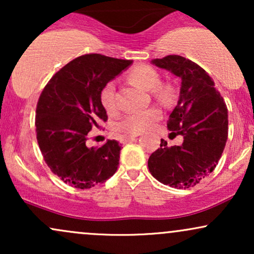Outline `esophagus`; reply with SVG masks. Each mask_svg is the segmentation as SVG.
<instances>
[{
  "mask_svg": "<svg viewBox=\"0 0 254 254\" xmlns=\"http://www.w3.org/2000/svg\"><path fill=\"white\" fill-rule=\"evenodd\" d=\"M138 136H139V133H135V135H127V136L124 137L123 141H124V142H130L131 139L136 138V137H138Z\"/></svg>",
  "mask_w": 254,
  "mask_h": 254,
  "instance_id": "obj_1",
  "label": "esophagus"
}]
</instances>
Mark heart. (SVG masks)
<instances>
[{
	"instance_id": "b5f03b06",
	"label": "heart",
	"mask_w": 254,
	"mask_h": 254,
	"mask_svg": "<svg viewBox=\"0 0 254 254\" xmlns=\"http://www.w3.org/2000/svg\"><path fill=\"white\" fill-rule=\"evenodd\" d=\"M130 82L144 90H151L154 97L162 103H167L173 98L174 90L171 84L160 83L159 72L153 66L147 64H137L127 71ZM100 103L107 113H113L117 110V98H116V84L106 83L100 92ZM161 118V110L159 107H149L144 111L132 112L124 116L117 123L119 132L135 135L141 133L153 127Z\"/></svg>"
}]
</instances>
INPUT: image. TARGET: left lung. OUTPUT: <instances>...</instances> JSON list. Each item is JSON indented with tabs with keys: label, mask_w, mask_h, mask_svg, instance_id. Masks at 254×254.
<instances>
[{
	"label": "left lung",
	"mask_w": 254,
	"mask_h": 254,
	"mask_svg": "<svg viewBox=\"0 0 254 254\" xmlns=\"http://www.w3.org/2000/svg\"><path fill=\"white\" fill-rule=\"evenodd\" d=\"M151 63L182 80L179 100L167 127L172 135H182L184 142L168 147L161 139L160 148L148 160V168L164 185L189 189L218 164L228 137V110L212 78L198 64L178 55Z\"/></svg>",
	"instance_id": "left-lung-1"
}]
</instances>
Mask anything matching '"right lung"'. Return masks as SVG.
<instances>
[{
  "mask_svg": "<svg viewBox=\"0 0 254 254\" xmlns=\"http://www.w3.org/2000/svg\"><path fill=\"white\" fill-rule=\"evenodd\" d=\"M132 61L83 55L58 70L40 94L36 111L37 141L52 173L77 189L106 182L117 171L121 145L109 139L86 145L92 127L107 121L100 92Z\"/></svg>",
  "mask_w": 254,
  "mask_h": 254,
  "instance_id": "add662e5",
  "label": "right lung"
}]
</instances>
